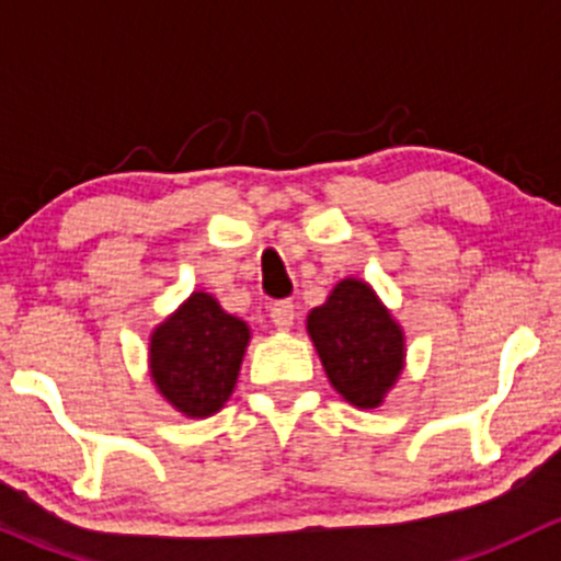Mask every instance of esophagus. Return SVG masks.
I'll list each match as a JSON object with an SVG mask.
<instances>
[{
  "label": "esophagus",
  "instance_id": "1",
  "mask_svg": "<svg viewBox=\"0 0 561 561\" xmlns=\"http://www.w3.org/2000/svg\"><path fill=\"white\" fill-rule=\"evenodd\" d=\"M293 320H296V309H293L290 301H276L274 307H271V322H274L276 328L287 331V328L293 325Z\"/></svg>",
  "mask_w": 561,
  "mask_h": 561
}]
</instances>
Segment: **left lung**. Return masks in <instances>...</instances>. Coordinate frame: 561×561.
I'll return each instance as SVG.
<instances>
[{
    "label": "left lung",
    "instance_id": "left-lung-1",
    "mask_svg": "<svg viewBox=\"0 0 561 561\" xmlns=\"http://www.w3.org/2000/svg\"><path fill=\"white\" fill-rule=\"evenodd\" d=\"M331 386L353 407L375 410L404 369V331L360 279H342L307 317Z\"/></svg>",
    "mask_w": 561,
    "mask_h": 561
}]
</instances>
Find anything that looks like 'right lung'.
<instances>
[{
	"instance_id": "1",
	"label": "right lung",
	"mask_w": 561,
	"mask_h": 561,
	"mask_svg": "<svg viewBox=\"0 0 561 561\" xmlns=\"http://www.w3.org/2000/svg\"><path fill=\"white\" fill-rule=\"evenodd\" d=\"M249 336L247 322L225 312L217 298L192 293L151 333V380L186 417L214 415L233 393Z\"/></svg>"
}]
</instances>
